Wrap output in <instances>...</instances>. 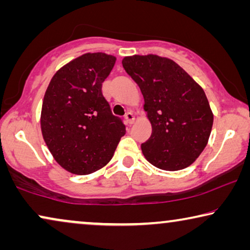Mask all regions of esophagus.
Listing matches in <instances>:
<instances>
[{
  "label": "esophagus",
  "instance_id": "1",
  "mask_svg": "<svg viewBox=\"0 0 250 250\" xmlns=\"http://www.w3.org/2000/svg\"><path fill=\"white\" fill-rule=\"evenodd\" d=\"M125 119H126V123H127V125H132L133 123H134L135 117L132 112H127V114L125 115Z\"/></svg>",
  "mask_w": 250,
  "mask_h": 250
}]
</instances>
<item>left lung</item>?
Masks as SVG:
<instances>
[{
  "instance_id": "left-lung-1",
  "label": "left lung",
  "mask_w": 250,
  "mask_h": 250,
  "mask_svg": "<svg viewBox=\"0 0 250 250\" xmlns=\"http://www.w3.org/2000/svg\"><path fill=\"white\" fill-rule=\"evenodd\" d=\"M122 63L142 92L152 126L141 145L146 159L164 170L190 166L207 146L214 121L204 90L168 58L132 56Z\"/></svg>"
}]
</instances>
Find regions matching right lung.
Returning a JSON list of instances; mask_svg holds the SVG:
<instances>
[{
    "label": "right lung",
    "instance_id": "obj_1",
    "mask_svg": "<svg viewBox=\"0 0 250 250\" xmlns=\"http://www.w3.org/2000/svg\"><path fill=\"white\" fill-rule=\"evenodd\" d=\"M115 62L114 56L85 53L60 68L46 88L41 114L43 139L68 172L86 175L102 168L125 135V125L102 94V83Z\"/></svg>",
    "mask_w": 250,
    "mask_h": 250
}]
</instances>
